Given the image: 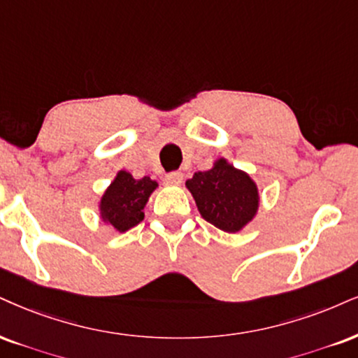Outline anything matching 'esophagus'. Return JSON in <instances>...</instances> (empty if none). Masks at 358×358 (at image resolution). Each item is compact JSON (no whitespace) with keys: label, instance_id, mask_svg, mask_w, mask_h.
<instances>
[{"label":"esophagus","instance_id":"esophagus-1","mask_svg":"<svg viewBox=\"0 0 358 358\" xmlns=\"http://www.w3.org/2000/svg\"><path fill=\"white\" fill-rule=\"evenodd\" d=\"M166 182L171 184V186H179V184L182 182V172H169V174L166 176Z\"/></svg>","mask_w":358,"mask_h":358}]
</instances>
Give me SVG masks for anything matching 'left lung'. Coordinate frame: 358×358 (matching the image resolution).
<instances>
[{
    "mask_svg": "<svg viewBox=\"0 0 358 358\" xmlns=\"http://www.w3.org/2000/svg\"><path fill=\"white\" fill-rule=\"evenodd\" d=\"M186 187L202 217L224 232L242 231L257 214V184L224 157L214 162L213 169L196 172Z\"/></svg>",
    "mask_w": 358,
    "mask_h": 358,
    "instance_id": "left-lung-1",
    "label": "left lung"
}]
</instances>
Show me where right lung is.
Returning a JSON list of instances; mask_svg holds the SVG:
<instances>
[{"instance_id": "right-lung-1", "label": "right lung", "mask_w": 358, "mask_h": 358, "mask_svg": "<svg viewBox=\"0 0 358 358\" xmlns=\"http://www.w3.org/2000/svg\"><path fill=\"white\" fill-rule=\"evenodd\" d=\"M157 182L148 176L134 179L127 171H119L111 186L106 189L99 202L103 222L117 232H126L144 219V207L149 196L156 191Z\"/></svg>"}]
</instances>
